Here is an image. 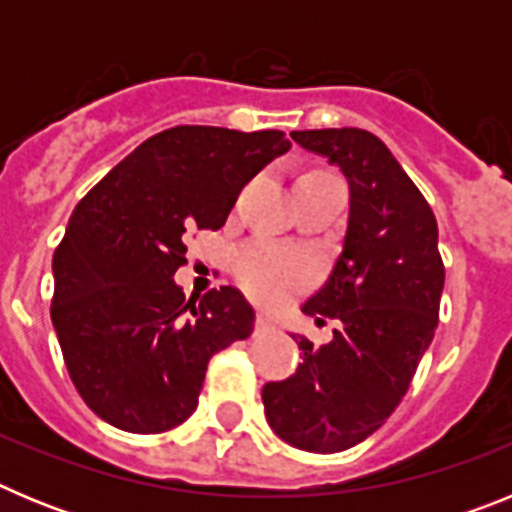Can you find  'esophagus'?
Masks as SVG:
<instances>
[{"instance_id": "esophagus-1", "label": "esophagus", "mask_w": 512, "mask_h": 512, "mask_svg": "<svg viewBox=\"0 0 512 512\" xmlns=\"http://www.w3.org/2000/svg\"><path fill=\"white\" fill-rule=\"evenodd\" d=\"M274 328V318H271L269 312L259 310L256 312V333H266V330Z\"/></svg>"}]
</instances>
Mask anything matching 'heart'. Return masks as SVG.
I'll use <instances>...</instances> for the list:
<instances>
[{
  "instance_id": "1",
  "label": "heart",
  "mask_w": 512,
  "mask_h": 512,
  "mask_svg": "<svg viewBox=\"0 0 512 512\" xmlns=\"http://www.w3.org/2000/svg\"><path fill=\"white\" fill-rule=\"evenodd\" d=\"M310 261L292 248L274 243H256L241 251L235 274L243 287L259 300H282L310 279Z\"/></svg>"
}]
</instances>
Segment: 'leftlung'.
Segmentation results:
<instances>
[{
	"instance_id": "8db88e82",
	"label": "left lung",
	"mask_w": 512,
	"mask_h": 512,
	"mask_svg": "<svg viewBox=\"0 0 512 512\" xmlns=\"http://www.w3.org/2000/svg\"><path fill=\"white\" fill-rule=\"evenodd\" d=\"M292 140L348 179L343 251L302 305L315 323L333 318L338 328L325 346L300 336L302 364L289 379L264 384L261 400L282 441L336 454L382 428L431 346L443 292L438 225L413 179L369 130H295Z\"/></svg>"
}]
</instances>
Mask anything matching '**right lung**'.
Wrapping results in <instances>:
<instances>
[{
  "label": "right lung",
  "instance_id": "1",
  "mask_svg": "<svg viewBox=\"0 0 512 512\" xmlns=\"http://www.w3.org/2000/svg\"><path fill=\"white\" fill-rule=\"evenodd\" d=\"M292 148L282 130L179 125L140 143L76 205L53 253L51 320L71 382L128 433L189 418L207 364L253 330L233 287L197 302L174 274L189 230L223 228L241 189Z\"/></svg>",
  "mask_w": 512,
  "mask_h": 512
}]
</instances>
